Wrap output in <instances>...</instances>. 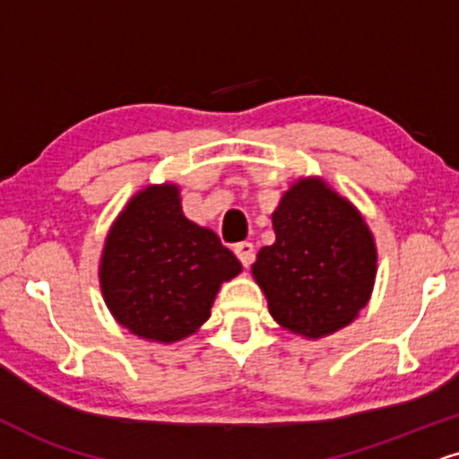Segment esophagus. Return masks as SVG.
Wrapping results in <instances>:
<instances>
[{"label":"esophagus","mask_w":459,"mask_h":459,"mask_svg":"<svg viewBox=\"0 0 459 459\" xmlns=\"http://www.w3.org/2000/svg\"><path fill=\"white\" fill-rule=\"evenodd\" d=\"M234 253L245 268H248V265L253 264V259H255V247H253L251 242H240V245H236Z\"/></svg>","instance_id":"1"}]
</instances>
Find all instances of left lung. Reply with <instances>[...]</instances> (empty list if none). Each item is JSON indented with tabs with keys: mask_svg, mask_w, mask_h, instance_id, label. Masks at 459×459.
<instances>
[{
	"mask_svg": "<svg viewBox=\"0 0 459 459\" xmlns=\"http://www.w3.org/2000/svg\"><path fill=\"white\" fill-rule=\"evenodd\" d=\"M274 245L251 265L268 310L298 336H332L358 319L375 290V236L353 202L321 177H302L273 212Z\"/></svg>",
	"mask_w": 459,
	"mask_h": 459,
	"instance_id": "obj_1",
	"label": "left lung"
}]
</instances>
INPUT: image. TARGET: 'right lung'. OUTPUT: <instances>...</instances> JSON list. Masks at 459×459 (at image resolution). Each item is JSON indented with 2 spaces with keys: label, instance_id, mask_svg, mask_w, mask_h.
Here are the masks:
<instances>
[{
  "label": "right lung",
  "instance_id": "obj_1",
  "mask_svg": "<svg viewBox=\"0 0 459 459\" xmlns=\"http://www.w3.org/2000/svg\"><path fill=\"white\" fill-rule=\"evenodd\" d=\"M240 273L219 236L185 217L178 185L161 183L140 189L110 225L100 287L117 324L172 344L206 324L221 285Z\"/></svg>",
  "mask_w": 459,
  "mask_h": 459
}]
</instances>
